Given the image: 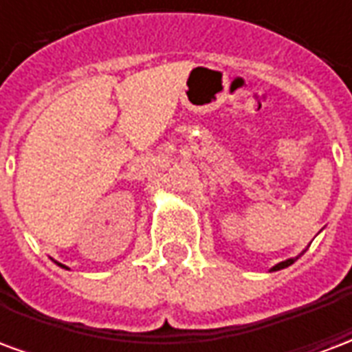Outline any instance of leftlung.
I'll use <instances>...</instances> for the list:
<instances>
[{"mask_svg": "<svg viewBox=\"0 0 352 352\" xmlns=\"http://www.w3.org/2000/svg\"><path fill=\"white\" fill-rule=\"evenodd\" d=\"M296 260H298V258H288V260H285V262H280V264L273 265V272H277V270H283V267H288L290 264H294Z\"/></svg>", "mask_w": 352, "mask_h": 352, "instance_id": "obj_1", "label": "left lung"}]
</instances>
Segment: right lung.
Returning a JSON list of instances; mask_svg holds the SVG:
<instances>
[{
    "mask_svg": "<svg viewBox=\"0 0 352 352\" xmlns=\"http://www.w3.org/2000/svg\"><path fill=\"white\" fill-rule=\"evenodd\" d=\"M60 265H62V264H60ZM62 267H65V265H62Z\"/></svg>",
    "mask_w": 352,
    "mask_h": 352,
    "instance_id": "add662e5",
    "label": "right lung"
}]
</instances>
